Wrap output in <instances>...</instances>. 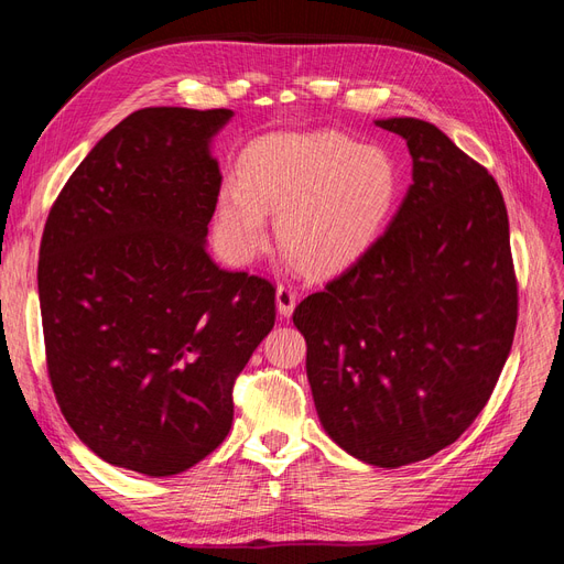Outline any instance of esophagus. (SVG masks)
I'll use <instances>...</instances> for the list:
<instances>
[{"mask_svg":"<svg viewBox=\"0 0 564 564\" xmlns=\"http://www.w3.org/2000/svg\"><path fill=\"white\" fill-rule=\"evenodd\" d=\"M275 301H278V313L282 317H289L294 313L296 308V292L292 284H280L278 286V294H275Z\"/></svg>","mask_w":564,"mask_h":564,"instance_id":"34e87169","label":"esophagus"}]
</instances>
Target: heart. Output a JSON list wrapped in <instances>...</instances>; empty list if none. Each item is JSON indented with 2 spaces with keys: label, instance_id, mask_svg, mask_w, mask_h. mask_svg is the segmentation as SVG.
Instances as JSON below:
<instances>
[{
  "label": "heart",
  "instance_id": "heart-1",
  "mask_svg": "<svg viewBox=\"0 0 564 564\" xmlns=\"http://www.w3.org/2000/svg\"><path fill=\"white\" fill-rule=\"evenodd\" d=\"M398 187V166L377 145L336 131L275 133L247 150L242 181L220 191L218 235L237 259H251L268 242L272 212L289 259L313 275H332L379 240Z\"/></svg>",
  "mask_w": 564,
  "mask_h": 564
}]
</instances>
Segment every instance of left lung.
Masks as SVG:
<instances>
[{"instance_id":"left-lung-1","label":"left lung","mask_w":564,"mask_h":564,"mask_svg":"<svg viewBox=\"0 0 564 564\" xmlns=\"http://www.w3.org/2000/svg\"><path fill=\"white\" fill-rule=\"evenodd\" d=\"M377 124L406 141L414 183L294 324L324 431L365 464L398 468L449 447L485 409L513 346L518 280L487 169L423 119Z\"/></svg>"}]
</instances>
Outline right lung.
Returning a JSON list of instances; mask_svg holds the SVG:
<instances>
[{
  "instance_id": "add662e5",
  "label": "right lung",
  "mask_w": 564,
  "mask_h": 564,
  "mask_svg": "<svg viewBox=\"0 0 564 564\" xmlns=\"http://www.w3.org/2000/svg\"><path fill=\"white\" fill-rule=\"evenodd\" d=\"M232 110L143 108L100 139L48 212L37 265L46 371L96 456L166 477L232 425V386L275 324V284L204 247Z\"/></svg>"
}]
</instances>
